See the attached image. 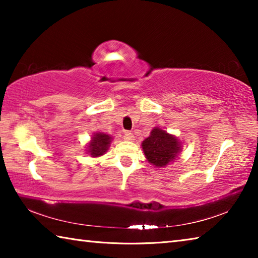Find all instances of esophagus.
Listing matches in <instances>:
<instances>
[{
    "mask_svg": "<svg viewBox=\"0 0 258 258\" xmlns=\"http://www.w3.org/2000/svg\"><path fill=\"white\" fill-rule=\"evenodd\" d=\"M124 139L126 140V141H133L134 135H133V133H131V132H125L124 133Z\"/></svg>",
    "mask_w": 258,
    "mask_h": 258,
    "instance_id": "esophagus-1",
    "label": "esophagus"
}]
</instances>
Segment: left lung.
<instances>
[{"instance_id": "8db88e82", "label": "left lung", "mask_w": 258, "mask_h": 258, "mask_svg": "<svg viewBox=\"0 0 258 258\" xmlns=\"http://www.w3.org/2000/svg\"><path fill=\"white\" fill-rule=\"evenodd\" d=\"M180 139L158 126L152 128L149 137L141 143L147 160L155 167L159 168L166 167L178 158L183 148Z\"/></svg>"}]
</instances>
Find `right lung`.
Instances as JSON below:
<instances>
[{
    "instance_id": "add662e5",
    "label": "right lung",
    "mask_w": 258,
    "mask_h": 258,
    "mask_svg": "<svg viewBox=\"0 0 258 258\" xmlns=\"http://www.w3.org/2000/svg\"><path fill=\"white\" fill-rule=\"evenodd\" d=\"M112 141V137L103 132H95L91 137L90 142L86 146V154L93 158L103 156L108 151L110 143Z\"/></svg>"
}]
</instances>
